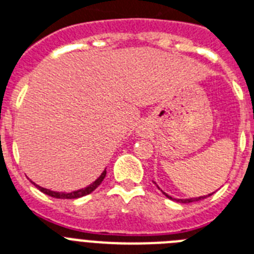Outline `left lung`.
<instances>
[{
	"mask_svg": "<svg viewBox=\"0 0 254 254\" xmlns=\"http://www.w3.org/2000/svg\"><path fill=\"white\" fill-rule=\"evenodd\" d=\"M156 187H158V185H156ZM163 194H166V193L163 191ZM211 194H213V193H211ZM211 194H209V195H211ZM209 195H203V197H198V198H187V199L172 198V197H171V195H168V194H166V197H167V198H170V199H175V201H177V202H181V203H189V202H194V201H199V199H203V198H206V197H209Z\"/></svg>",
	"mask_w": 254,
	"mask_h": 254,
	"instance_id": "obj_1",
	"label": "left lung"
}]
</instances>
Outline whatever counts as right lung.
<instances>
[{
  "label": "right lung",
  "instance_id": "add662e5",
  "mask_svg": "<svg viewBox=\"0 0 254 254\" xmlns=\"http://www.w3.org/2000/svg\"><path fill=\"white\" fill-rule=\"evenodd\" d=\"M106 175H107V171L104 170L103 171V174L100 175V176H99L91 185H88V187L83 188V189H79V190L71 191V193H64V191H61V193H60V191L49 190V189H45V188L39 187V185H36L35 183H32V181H31V183H32L35 187L38 188L39 190L43 191V193H45V194L51 195V197H55V198H63V199H73V198H79V197H83V195H87V194H90L91 191H94L95 189L99 187V185L102 184V181L104 180Z\"/></svg>",
  "mask_w": 254,
  "mask_h": 254
}]
</instances>
